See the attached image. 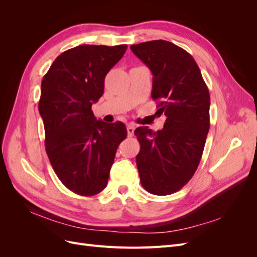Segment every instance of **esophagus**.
<instances>
[{
	"label": "esophagus",
	"mask_w": 257,
	"mask_h": 257,
	"mask_svg": "<svg viewBox=\"0 0 257 257\" xmlns=\"http://www.w3.org/2000/svg\"><path fill=\"white\" fill-rule=\"evenodd\" d=\"M126 130H127V135H128V137H132V136L134 135V131H135L134 125H132V124H128Z\"/></svg>",
	"instance_id": "34e87169"
}]
</instances>
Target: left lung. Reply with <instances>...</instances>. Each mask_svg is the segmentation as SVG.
I'll return each mask as SVG.
<instances>
[{
    "label": "left lung",
    "instance_id": "left-lung-1",
    "mask_svg": "<svg viewBox=\"0 0 257 257\" xmlns=\"http://www.w3.org/2000/svg\"><path fill=\"white\" fill-rule=\"evenodd\" d=\"M153 75L151 96L164 113V127H137L141 183L154 195H170L188 183L203 155L210 127V95L195 60L177 45L150 41L131 46Z\"/></svg>",
    "mask_w": 257,
    "mask_h": 257
}]
</instances>
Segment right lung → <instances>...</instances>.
Returning a JSON list of instances; mask_svg holds the SVG:
<instances>
[{"label":"right lung","instance_id":"obj_1","mask_svg":"<svg viewBox=\"0 0 257 257\" xmlns=\"http://www.w3.org/2000/svg\"><path fill=\"white\" fill-rule=\"evenodd\" d=\"M126 48L77 46L53 61L42 81L38 111L46 152L61 182L78 195H96L106 188L116 149L127 136L122 122L96 120L91 109Z\"/></svg>","mask_w":257,"mask_h":257}]
</instances>
